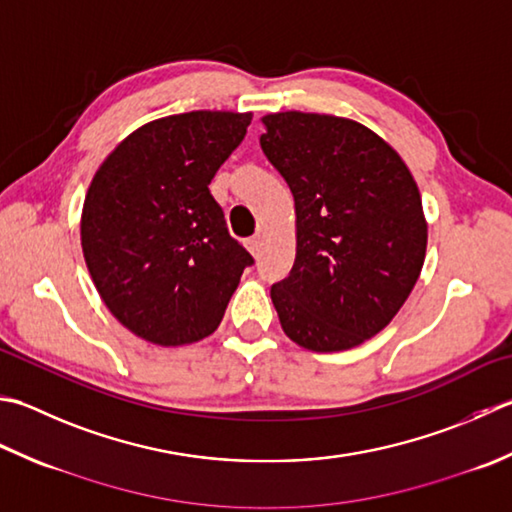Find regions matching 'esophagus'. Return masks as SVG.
<instances>
[{
  "label": "esophagus",
  "instance_id": "esophagus-1",
  "mask_svg": "<svg viewBox=\"0 0 512 512\" xmlns=\"http://www.w3.org/2000/svg\"><path fill=\"white\" fill-rule=\"evenodd\" d=\"M262 242L264 239L259 237V235H255V237H250L248 242H246V248H248V253L253 255V257H259V250H262Z\"/></svg>",
  "mask_w": 512,
  "mask_h": 512
}]
</instances>
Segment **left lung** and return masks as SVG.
Wrapping results in <instances>:
<instances>
[{
    "mask_svg": "<svg viewBox=\"0 0 512 512\" xmlns=\"http://www.w3.org/2000/svg\"><path fill=\"white\" fill-rule=\"evenodd\" d=\"M262 124L259 144L295 199V264L270 288L279 324L315 353L355 348L393 322L422 273L417 182L355 119L286 110Z\"/></svg>",
    "mask_w": 512,
    "mask_h": 512,
    "instance_id": "1",
    "label": "left lung"
}]
</instances>
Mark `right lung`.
I'll list each match as a JSON object with an SVG mask.
<instances>
[{
    "label": "right lung",
    "instance_id": "obj_1",
    "mask_svg": "<svg viewBox=\"0 0 512 512\" xmlns=\"http://www.w3.org/2000/svg\"><path fill=\"white\" fill-rule=\"evenodd\" d=\"M250 119L233 110L153 119L90 179L79 224L88 273L117 322L150 344L213 335L253 264L208 188Z\"/></svg>",
    "mask_w": 512,
    "mask_h": 512
}]
</instances>
